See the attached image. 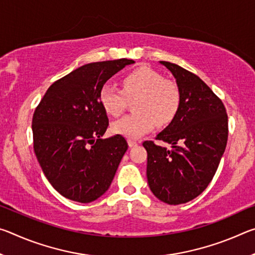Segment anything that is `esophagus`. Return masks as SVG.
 <instances>
[{"label": "esophagus", "instance_id": "obj_1", "mask_svg": "<svg viewBox=\"0 0 255 255\" xmlns=\"http://www.w3.org/2000/svg\"><path fill=\"white\" fill-rule=\"evenodd\" d=\"M128 145H129V147H136V146L138 145V143L136 140H133V139H128Z\"/></svg>", "mask_w": 255, "mask_h": 255}]
</instances>
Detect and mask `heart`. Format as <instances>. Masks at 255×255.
Returning <instances> with one entry per match:
<instances>
[{
	"instance_id": "obj_1",
	"label": "heart",
	"mask_w": 255,
	"mask_h": 255,
	"mask_svg": "<svg viewBox=\"0 0 255 255\" xmlns=\"http://www.w3.org/2000/svg\"><path fill=\"white\" fill-rule=\"evenodd\" d=\"M123 90L105 84L100 102L108 114L118 117L126 109L128 99H136L135 114L112 124V131L129 139H138L155 127L165 126L175 117L180 107V91L170 80L149 67H139L123 77Z\"/></svg>"
}]
</instances>
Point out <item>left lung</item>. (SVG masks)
<instances>
[{
    "instance_id": "8db88e82",
    "label": "left lung",
    "mask_w": 255,
    "mask_h": 255,
    "mask_svg": "<svg viewBox=\"0 0 255 255\" xmlns=\"http://www.w3.org/2000/svg\"><path fill=\"white\" fill-rule=\"evenodd\" d=\"M174 76L180 107L169 126L147 150V181L154 196L169 205L185 204L208 187L225 152L228 118L223 102L200 77L176 64L159 62Z\"/></svg>"
}]
</instances>
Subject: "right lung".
Wrapping results in <instances>:
<instances>
[{
	"instance_id": "add662e5",
	"label": "right lung",
	"mask_w": 255,
	"mask_h": 255,
	"mask_svg": "<svg viewBox=\"0 0 255 255\" xmlns=\"http://www.w3.org/2000/svg\"><path fill=\"white\" fill-rule=\"evenodd\" d=\"M132 59L90 63L54 82L32 118L33 149L47 180L67 199L88 204L114 180L128 144L123 136L102 139L108 126L100 90Z\"/></svg>"
}]
</instances>
